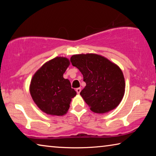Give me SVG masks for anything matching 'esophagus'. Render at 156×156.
<instances>
[{
	"label": "esophagus",
	"instance_id": "34e87169",
	"mask_svg": "<svg viewBox=\"0 0 156 156\" xmlns=\"http://www.w3.org/2000/svg\"><path fill=\"white\" fill-rule=\"evenodd\" d=\"M76 92H77V94H79L80 93V91H81V88H77L76 89Z\"/></svg>",
	"mask_w": 156,
	"mask_h": 156
}]
</instances>
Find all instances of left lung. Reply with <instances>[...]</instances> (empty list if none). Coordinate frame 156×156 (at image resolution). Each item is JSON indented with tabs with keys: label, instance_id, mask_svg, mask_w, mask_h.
I'll list each match as a JSON object with an SVG mask.
<instances>
[{
	"label": "left lung",
	"instance_id": "1",
	"mask_svg": "<svg viewBox=\"0 0 156 156\" xmlns=\"http://www.w3.org/2000/svg\"><path fill=\"white\" fill-rule=\"evenodd\" d=\"M71 62L83 76L86 86L80 94L91 112L102 114L119 105L125 95V81L117 65L96 54L73 55Z\"/></svg>",
	"mask_w": 156,
	"mask_h": 156
}]
</instances>
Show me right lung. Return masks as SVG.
I'll return each mask as SVG.
<instances>
[{
    "mask_svg": "<svg viewBox=\"0 0 156 156\" xmlns=\"http://www.w3.org/2000/svg\"><path fill=\"white\" fill-rule=\"evenodd\" d=\"M70 65L65 57H56L37 70L31 80L30 91L34 102L42 112L62 116L67 113L76 92L63 74Z\"/></svg>",
    "mask_w": 156,
    "mask_h": 156,
    "instance_id": "add662e5",
    "label": "right lung"
}]
</instances>
